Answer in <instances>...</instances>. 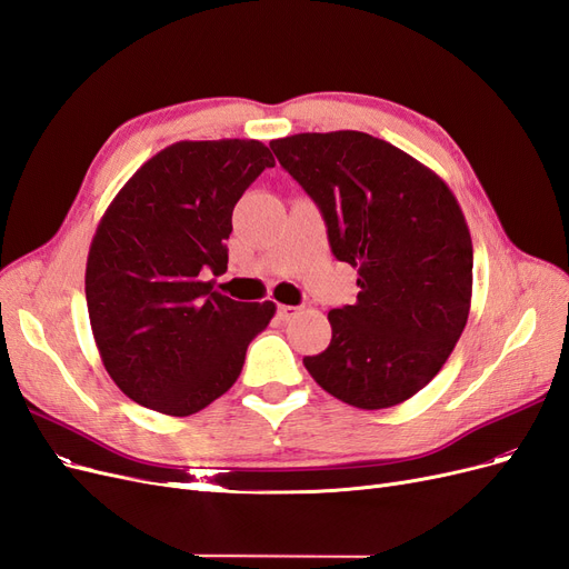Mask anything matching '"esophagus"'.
<instances>
[{"label": "esophagus", "instance_id": "1", "mask_svg": "<svg viewBox=\"0 0 569 569\" xmlns=\"http://www.w3.org/2000/svg\"><path fill=\"white\" fill-rule=\"evenodd\" d=\"M298 311H300L298 307H290V305H281V307H279V317H281L283 321H290L292 317H296V315H298Z\"/></svg>", "mask_w": 569, "mask_h": 569}]
</instances>
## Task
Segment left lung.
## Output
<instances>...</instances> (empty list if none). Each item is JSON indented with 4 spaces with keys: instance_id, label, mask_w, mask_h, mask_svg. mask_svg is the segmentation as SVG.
<instances>
[{
    "instance_id": "left-lung-1",
    "label": "left lung",
    "mask_w": 569,
    "mask_h": 569,
    "mask_svg": "<svg viewBox=\"0 0 569 569\" xmlns=\"http://www.w3.org/2000/svg\"><path fill=\"white\" fill-rule=\"evenodd\" d=\"M269 146L321 210L336 258L359 271L357 302L328 311L331 345L305 369L350 407L401 405L439 373L468 321L472 241L458 200L371 134L305 132Z\"/></svg>"
}]
</instances>
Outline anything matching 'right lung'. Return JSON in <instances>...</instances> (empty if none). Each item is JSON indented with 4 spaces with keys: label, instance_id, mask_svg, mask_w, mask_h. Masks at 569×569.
<instances>
[{
    "label": "right lung",
    "instance_id": "obj_1",
    "mask_svg": "<svg viewBox=\"0 0 569 569\" xmlns=\"http://www.w3.org/2000/svg\"><path fill=\"white\" fill-rule=\"evenodd\" d=\"M273 156L262 141H177L108 206L89 248L91 333L137 405L191 416L241 376L277 305L236 302L206 281L227 271L231 212Z\"/></svg>",
    "mask_w": 569,
    "mask_h": 569
}]
</instances>
